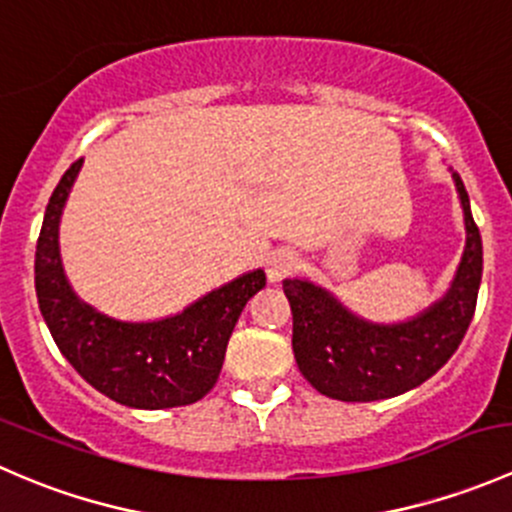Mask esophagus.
Here are the masks:
<instances>
[{"instance_id": "obj_1", "label": "esophagus", "mask_w": 512, "mask_h": 512, "mask_svg": "<svg viewBox=\"0 0 512 512\" xmlns=\"http://www.w3.org/2000/svg\"><path fill=\"white\" fill-rule=\"evenodd\" d=\"M294 267H297V257L287 250H277L267 260V277H270V282H282L292 275Z\"/></svg>"}]
</instances>
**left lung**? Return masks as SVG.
I'll return each mask as SVG.
<instances>
[{
    "instance_id": "obj_1",
    "label": "left lung",
    "mask_w": 512,
    "mask_h": 512,
    "mask_svg": "<svg viewBox=\"0 0 512 512\" xmlns=\"http://www.w3.org/2000/svg\"><path fill=\"white\" fill-rule=\"evenodd\" d=\"M466 220V250L446 297L409 322L376 324L349 312L309 280H285L292 349L304 379L337 401H379L431 379L463 342L478 302L483 242L461 175L453 173Z\"/></svg>"
}]
</instances>
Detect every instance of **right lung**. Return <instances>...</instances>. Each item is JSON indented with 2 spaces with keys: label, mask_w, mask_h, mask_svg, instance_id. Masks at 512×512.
Here are the masks:
<instances>
[{
  "label": "right lung",
  "mask_w": 512,
  "mask_h": 512,
  "mask_svg": "<svg viewBox=\"0 0 512 512\" xmlns=\"http://www.w3.org/2000/svg\"><path fill=\"white\" fill-rule=\"evenodd\" d=\"M81 163L79 158L61 175L36 240L34 285L41 317L59 352L108 399L148 411L195 404L218 381L232 329L250 297L265 287V272H247L158 322L106 317L76 297L59 255L61 210Z\"/></svg>",
  "instance_id": "1"
}]
</instances>
